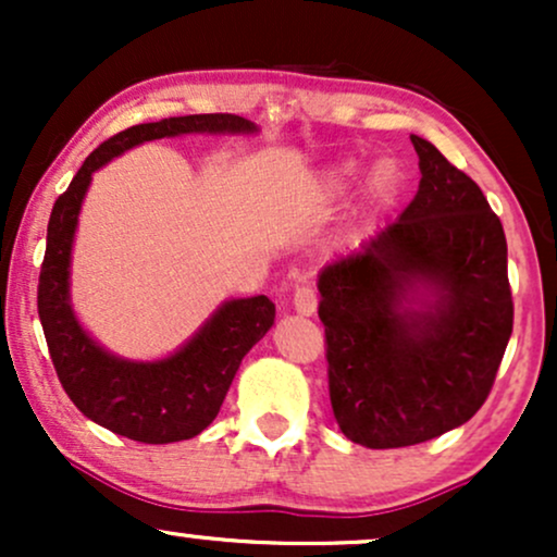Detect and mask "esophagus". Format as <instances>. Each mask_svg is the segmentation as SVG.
Here are the masks:
<instances>
[{"label":"esophagus","instance_id":"esophagus-1","mask_svg":"<svg viewBox=\"0 0 557 557\" xmlns=\"http://www.w3.org/2000/svg\"><path fill=\"white\" fill-rule=\"evenodd\" d=\"M293 306L300 317H311L317 311V290L309 283H300L293 290Z\"/></svg>","mask_w":557,"mask_h":557}]
</instances>
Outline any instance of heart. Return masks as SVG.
I'll return each instance as SVG.
<instances>
[{"instance_id": "1", "label": "heart", "mask_w": 557, "mask_h": 557, "mask_svg": "<svg viewBox=\"0 0 557 557\" xmlns=\"http://www.w3.org/2000/svg\"><path fill=\"white\" fill-rule=\"evenodd\" d=\"M361 170H363L361 159L356 157L341 159V162L330 164V168L322 172L324 190L332 196L348 194V190L359 183ZM395 188H398V168H395L389 159H382V162H376L372 172H369L367 196L372 198V201H387V198L395 194Z\"/></svg>"}]
</instances>
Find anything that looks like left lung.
<instances>
[{
    "label": "left lung",
    "instance_id": "obj_1",
    "mask_svg": "<svg viewBox=\"0 0 557 557\" xmlns=\"http://www.w3.org/2000/svg\"><path fill=\"white\" fill-rule=\"evenodd\" d=\"M411 144L413 201L319 274L332 413L350 443L374 450L466 424L513 332L500 216L430 140Z\"/></svg>",
    "mask_w": 557,
    "mask_h": 557
}]
</instances>
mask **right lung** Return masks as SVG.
<instances>
[{
    "label": "right lung",
    "mask_w": 557,
    "mask_h": 557,
    "mask_svg": "<svg viewBox=\"0 0 557 557\" xmlns=\"http://www.w3.org/2000/svg\"><path fill=\"white\" fill-rule=\"evenodd\" d=\"M253 131L257 125L251 120L222 112L133 125L94 149L70 188L54 201L38 274V319L67 398L83 417L114 434L146 445H168L207 430L220 413L243 356L274 324V304L267 296L227 300L177 354L162 361H125L107 354L86 335L70 306V253L91 175L144 140Z\"/></svg>",
    "instance_id": "1"
}]
</instances>
